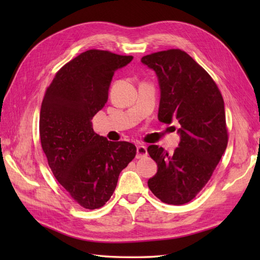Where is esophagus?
Here are the masks:
<instances>
[{"instance_id":"34e87169","label":"esophagus","mask_w":260,"mask_h":260,"mask_svg":"<svg viewBox=\"0 0 260 260\" xmlns=\"http://www.w3.org/2000/svg\"><path fill=\"white\" fill-rule=\"evenodd\" d=\"M136 157L137 158H143V157H146L147 156V148L144 145H139L136 148Z\"/></svg>"}]
</instances>
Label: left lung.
Returning a JSON list of instances; mask_svg holds the SVG:
<instances>
[{"instance_id":"8db88e82","label":"left lung","mask_w":260,"mask_h":260,"mask_svg":"<svg viewBox=\"0 0 260 260\" xmlns=\"http://www.w3.org/2000/svg\"><path fill=\"white\" fill-rule=\"evenodd\" d=\"M142 62L157 75L158 120L170 124L176 119L181 125V141L173 154L148 146L157 173L147 184L162 202L180 206L203 189L227 148L223 98L211 76L183 50L154 52Z\"/></svg>"}]
</instances>
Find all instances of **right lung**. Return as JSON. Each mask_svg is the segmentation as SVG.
I'll list each match as a JSON object with an SVG mask.
<instances>
[{
    "label": "right lung",
    "instance_id": "add662e5",
    "mask_svg": "<svg viewBox=\"0 0 260 260\" xmlns=\"http://www.w3.org/2000/svg\"><path fill=\"white\" fill-rule=\"evenodd\" d=\"M133 57L91 49L59 69L40 110V140L54 178L85 209L106 203L118 176L136 155L128 142H110L92 129L91 118L108 99L114 73Z\"/></svg>",
    "mask_w": 260,
    "mask_h": 260
}]
</instances>
